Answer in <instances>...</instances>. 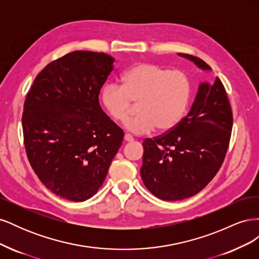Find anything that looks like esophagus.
I'll return each mask as SVG.
<instances>
[{
	"instance_id": "1",
	"label": "esophagus",
	"mask_w": 259,
	"mask_h": 259,
	"mask_svg": "<svg viewBox=\"0 0 259 259\" xmlns=\"http://www.w3.org/2000/svg\"><path fill=\"white\" fill-rule=\"evenodd\" d=\"M124 140H125V142L131 143V142H133V140H134V138H133V136L131 134H125L124 135Z\"/></svg>"
}]
</instances>
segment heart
Instances as JSON below:
<instances>
[{
  "mask_svg": "<svg viewBox=\"0 0 259 259\" xmlns=\"http://www.w3.org/2000/svg\"><path fill=\"white\" fill-rule=\"evenodd\" d=\"M121 85L106 84L101 103L112 119L124 123L138 104L139 113L125 126L135 134H148L158 127L166 133L175 128L185 115L191 97L189 77L150 62L131 67L121 76Z\"/></svg>",
  "mask_w": 259,
  "mask_h": 259,
  "instance_id": "b5f03b06",
  "label": "heart"
}]
</instances>
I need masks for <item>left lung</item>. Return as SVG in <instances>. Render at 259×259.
I'll use <instances>...</instances> for the list:
<instances>
[{
  "label": "left lung",
  "mask_w": 259,
  "mask_h": 259,
  "mask_svg": "<svg viewBox=\"0 0 259 259\" xmlns=\"http://www.w3.org/2000/svg\"><path fill=\"white\" fill-rule=\"evenodd\" d=\"M202 70L211 68L199 57L178 54ZM232 111L222 81L201 83L194 103L169 132L144 140L140 168L147 189L164 201H180L199 193L221 168L228 150Z\"/></svg>",
  "instance_id": "left-lung-1"
}]
</instances>
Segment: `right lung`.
Here are the masks:
<instances>
[{
    "label": "right lung",
    "mask_w": 259,
    "mask_h": 259,
    "mask_svg": "<svg viewBox=\"0 0 259 259\" xmlns=\"http://www.w3.org/2000/svg\"><path fill=\"white\" fill-rule=\"evenodd\" d=\"M113 61L105 53H69L50 62L27 94L21 121L28 160L62 199L92 198L122 145L123 131L98 99Z\"/></svg>",
    "instance_id": "obj_1"
}]
</instances>
